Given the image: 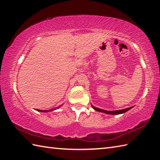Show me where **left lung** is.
<instances>
[{"mask_svg": "<svg viewBox=\"0 0 160 160\" xmlns=\"http://www.w3.org/2000/svg\"><path fill=\"white\" fill-rule=\"evenodd\" d=\"M92 108L96 110L97 112H102V113H105L106 114H110V115H116V114H122V113H124L126 112H128V110L132 109L133 107H130L128 108H126L124 109H121V110H116V111H107V110H104V109H99L98 108L95 107V106H93L92 105H91Z\"/></svg>", "mask_w": 160, "mask_h": 160, "instance_id": "8db88e82", "label": "left lung"}]
</instances>
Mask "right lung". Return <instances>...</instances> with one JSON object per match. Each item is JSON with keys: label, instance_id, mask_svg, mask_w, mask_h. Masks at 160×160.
Listing matches in <instances>:
<instances>
[{"label": "right lung", "instance_id": "add662e5", "mask_svg": "<svg viewBox=\"0 0 160 160\" xmlns=\"http://www.w3.org/2000/svg\"><path fill=\"white\" fill-rule=\"evenodd\" d=\"M60 107H61V105H60V106H59L58 108H53V109H48V110H40V109H36V111H38V112H49L53 111V110H55V109H59Z\"/></svg>", "mask_w": 160, "mask_h": 160}]
</instances>
